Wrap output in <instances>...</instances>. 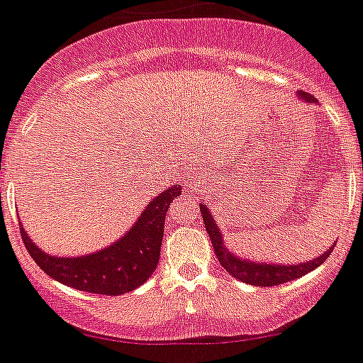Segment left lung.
Listing matches in <instances>:
<instances>
[{
  "instance_id": "left-lung-1",
  "label": "left lung",
  "mask_w": 363,
  "mask_h": 363,
  "mask_svg": "<svg viewBox=\"0 0 363 363\" xmlns=\"http://www.w3.org/2000/svg\"><path fill=\"white\" fill-rule=\"evenodd\" d=\"M299 96L304 98V101L313 104V98H311L310 94L299 91ZM201 213L202 218H204L206 231H208L209 240H211L213 249H215V254L216 258H218L220 265L225 269V272L231 274L233 277L243 281V283L254 284V286H276V284L297 279V277L304 276V274L311 272L313 269L323 265L328 259V256L333 252V247H330L324 254L310 259V262L299 263V265H274V263L249 262V259L238 258L236 254H233L231 250L225 247L222 233H220L218 225H216V220L211 216V211H209L208 206L201 204Z\"/></svg>"
}]
</instances>
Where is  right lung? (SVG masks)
Returning a JSON list of instances; mask_svg holds the SVG:
<instances>
[{
    "label": "right lung",
    "instance_id": "1",
    "mask_svg": "<svg viewBox=\"0 0 363 363\" xmlns=\"http://www.w3.org/2000/svg\"><path fill=\"white\" fill-rule=\"evenodd\" d=\"M179 195V184L159 193L143 209L128 233L98 252L74 258L50 256L40 250L26 235L25 228L19 225L23 243L33 262L59 283L82 292L121 296L141 286L157 267L166 211Z\"/></svg>",
    "mask_w": 363,
    "mask_h": 363
}]
</instances>
